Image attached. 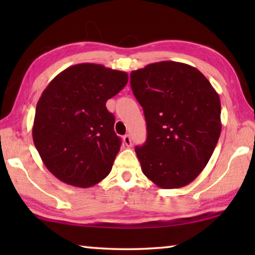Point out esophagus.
Returning a JSON list of instances; mask_svg holds the SVG:
<instances>
[{"instance_id": "1", "label": "esophagus", "mask_w": 255, "mask_h": 255, "mask_svg": "<svg viewBox=\"0 0 255 255\" xmlns=\"http://www.w3.org/2000/svg\"><path fill=\"white\" fill-rule=\"evenodd\" d=\"M123 141H124V144L127 146V147H130L131 146V138L129 135H125L123 137Z\"/></svg>"}]
</instances>
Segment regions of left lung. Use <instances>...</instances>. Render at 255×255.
Instances as JSON below:
<instances>
[{
  "label": "left lung",
  "instance_id": "1",
  "mask_svg": "<svg viewBox=\"0 0 255 255\" xmlns=\"http://www.w3.org/2000/svg\"><path fill=\"white\" fill-rule=\"evenodd\" d=\"M143 107L147 139L135 152L141 171L162 189H178L201 173L221 136L218 93L196 67L164 60L130 74Z\"/></svg>",
  "mask_w": 255,
  "mask_h": 255
}]
</instances>
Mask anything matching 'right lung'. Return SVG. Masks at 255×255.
<instances>
[{
    "label": "right lung",
    "instance_id": "1",
    "mask_svg": "<svg viewBox=\"0 0 255 255\" xmlns=\"http://www.w3.org/2000/svg\"><path fill=\"white\" fill-rule=\"evenodd\" d=\"M127 82L126 72L83 63L60 72L41 93L33 143L45 166L62 182L90 188L110 173L122 140L106 102Z\"/></svg>",
    "mask_w": 255,
    "mask_h": 255
}]
</instances>
